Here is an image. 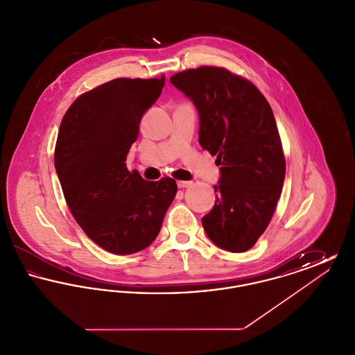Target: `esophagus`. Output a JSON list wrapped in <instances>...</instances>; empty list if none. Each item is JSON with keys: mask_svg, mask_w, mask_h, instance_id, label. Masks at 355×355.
Instances as JSON below:
<instances>
[{"mask_svg": "<svg viewBox=\"0 0 355 355\" xmlns=\"http://www.w3.org/2000/svg\"><path fill=\"white\" fill-rule=\"evenodd\" d=\"M191 184H193L191 181H178V182H177V185H178L180 189H186V187L191 186Z\"/></svg>", "mask_w": 355, "mask_h": 355, "instance_id": "1", "label": "esophagus"}]
</instances>
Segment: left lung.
Here are the masks:
<instances>
[{
	"mask_svg": "<svg viewBox=\"0 0 355 355\" xmlns=\"http://www.w3.org/2000/svg\"><path fill=\"white\" fill-rule=\"evenodd\" d=\"M170 83L194 103L200 145L220 166L213 186L217 200L203 216V229L220 249L246 252L268 227L286 173L270 105L252 83L226 69H190Z\"/></svg>",
	"mask_w": 355,
	"mask_h": 355,
	"instance_id": "1",
	"label": "left lung"
}]
</instances>
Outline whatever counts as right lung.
<instances>
[{
  "label": "right lung",
  "mask_w": 355,
  "mask_h": 355,
  "mask_svg": "<svg viewBox=\"0 0 355 355\" xmlns=\"http://www.w3.org/2000/svg\"><path fill=\"white\" fill-rule=\"evenodd\" d=\"M164 85L165 77L109 81L80 96L60 125L54 166L65 200L85 234L109 253L152 245L177 194L174 180L149 182L125 164Z\"/></svg>",
  "instance_id": "1"
}]
</instances>
